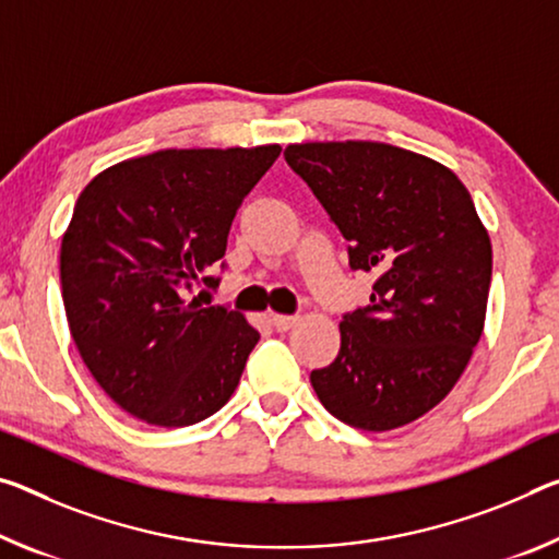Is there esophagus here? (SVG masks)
<instances>
[{"mask_svg": "<svg viewBox=\"0 0 559 559\" xmlns=\"http://www.w3.org/2000/svg\"><path fill=\"white\" fill-rule=\"evenodd\" d=\"M271 321H273V328L283 333V331H288V328H294L298 323V316H273Z\"/></svg>", "mask_w": 559, "mask_h": 559, "instance_id": "34e87169", "label": "esophagus"}]
</instances>
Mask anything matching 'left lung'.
<instances>
[{"mask_svg": "<svg viewBox=\"0 0 559 559\" xmlns=\"http://www.w3.org/2000/svg\"><path fill=\"white\" fill-rule=\"evenodd\" d=\"M288 166L376 273L366 308L345 313L341 350L311 373L318 401L350 428L418 420L463 376L485 325L492 246L448 166L378 141L290 144Z\"/></svg>", "mask_w": 559, "mask_h": 559, "instance_id": "1", "label": "left lung"}]
</instances>
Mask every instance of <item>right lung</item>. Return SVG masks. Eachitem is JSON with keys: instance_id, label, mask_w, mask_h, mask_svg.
I'll use <instances>...</instances> for the list:
<instances>
[{"instance_id": "1", "label": "right lung", "mask_w": 559, "mask_h": 559, "mask_svg": "<svg viewBox=\"0 0 559 559\" xmlns=\"http://www.w3.org/2000/svg\"><path fill=\"white\" fill-rule=\"evenodd\" d=\"M278 154L164 148L106 168L76 199L59 263L69 331L134 418L183 428L234 395L261 335L193 290L218 286L236 211Z\"/></svg>"}]
</instances>
